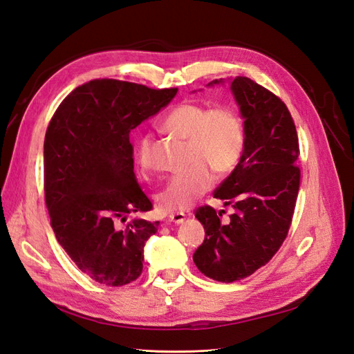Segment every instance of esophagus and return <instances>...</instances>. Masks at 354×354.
Masks as SVG:
<instances>
[{"label": "esophagus", "instance_id": "esophagus-1", "mask_svg": "<svg viewBox=\"0 0 354 354\" xmlns=\"http://www.w3.org/2000/svg\"><path fill=\"white\" fill-rule=\"evenodd\" d=\"M185 218H186L185 213H171L169 217H168V221L176 223V225H180V223L185 222Z\"/></svg>", "mask_w": 354, "mask_h": 354}]
</instances>
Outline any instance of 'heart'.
<instances>
[{
	"label": "heart",
	"mask_w": 354,
	"mask_h": 354,
	"mask_svg": "<svg viewBox=\"0 0 354 354\" xmlns=\"http://www.w3.org/2000/svg\"><path fill=\"white\" fill-rule=\"evenodd\" d=\"M162 127L181 138H187V169L171 177L158 194L165 212H185L192 207L218 177L236 168L245 147L244 122L235 109L218 106L208 109L198 102H181L171 110ZM150 138H141L138 164L149 165Z\"/></svg>",
	"instance_id": "1"
}]
</instances>
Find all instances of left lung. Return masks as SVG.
<instances>
[{
	"label": "left lung",
	"mask_w": 354,
	"mask_h": 354,
	"mask_svg": "<svg viewBox=\"0 0 354 354\" xmlns=\"http://www.w3.org/2000/svg\"><path fill=\"white\" fill-rule=\"evenodd\" d=\"M231 89L244 118L245 147L214 198L232 205L234 213L227 223L209 205L195 213L205 240L194 253V262L208 279L222 283L245 279L279 252L292 225L301 181V169L295 165L298 133L286 104L241 75L232 80Z\"/></svg>",
	"instance_id": "1"
}]
</instances>
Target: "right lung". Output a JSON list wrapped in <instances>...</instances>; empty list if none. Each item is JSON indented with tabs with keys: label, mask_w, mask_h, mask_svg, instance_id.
Wrapping results in <instances>:
<instances>
[{
	"label": "right lung",
	"mask_w": 354,
	"mask_h": 354,
	"mask_svg": "<svg viewBox=\"0 0 354 354\" xmlns=\"http://www.w3.org/2000/svg\"><path fill=\"white\" fill-rule=\"evenodd\" d=\"M177 88L95 79L56 109L44 137V196L56 240L101 284L125 286L142 271L145 244L159 222L133 174L129 133L176 97ZM124 225H122L121 223Z\"/></svg>",
	"instance_id": "1"
}]
</instances>
